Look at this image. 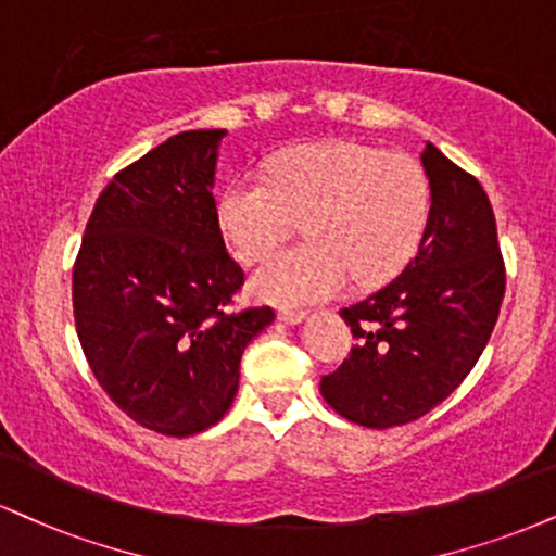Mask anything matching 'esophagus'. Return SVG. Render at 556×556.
I'll return each mask as SVG.
<instances>
[{
    "instance_id": "34e87169",
    "label": "esophagus",
    "mask_w": 556,
    "mask_h": 556,
    "mask_svg": "<svg viewBox=\"0 0 556 556\" xmlns=\"http://www.w3.org/2000/svg\"><path fill=\"white\" fill-rule=\"evenodd\" d=\"M303 318H305V311H300V307H282V311H279V320H285V324L290 326L300 324Z\"/></svg>"
}]
</instances>
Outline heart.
I'll list each match as a JSON object with an SVG mask.
<instances>
[{"mask_svg":"<svg viewBox=\"0 0 556 556\" xmlns=\"http://www.w3.org/2000/svg\"><path fill=\"white\" fill-rule=\"evenodd\" d=\"M430 217V180L417 157L333 139L282 152L271 176L243 173L219 199V225L243 261L274 256L305 219L307 243L253 277L274 303L333 298L352 279L376 287L409 264Z\"/></svg>","mask_w":556,"mask_h":556,"instance_id":"b5f03b06","label":"heart"}]
</instances>
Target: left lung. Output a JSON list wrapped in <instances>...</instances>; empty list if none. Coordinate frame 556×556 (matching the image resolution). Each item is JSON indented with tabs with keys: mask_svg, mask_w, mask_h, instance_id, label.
I'll return each mask as SVG.
<instances>
[{
	"mask_svg": "<svg viewBox=\"0 0 556 556\" xmlns=\"http://www.w3.org/2000/svg\"><path fill=\"white\" fill-rule=\"evenodd\" d=\"M422 165L432 204L417 256L393 282L342 307L357 344L320 378L326 404L372 430L425 417L464 383L505 295L486 191L430 142Z\"/></svg>",
	"mask_w": 556,
	"mask_h": 556,
	"instance_id": "8db88e82",
	"label": "left lung"
}]
</instances>
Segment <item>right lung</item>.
<instances>
[{"mask_svg":"<svg viewBox=\"0 0 556 556\" xmlns=\"http://www.w3.org/2000/svg\"><path fill=\"white\" fill-rule=\"evenodd\" d=\"M225 129L180 131L100 191L72 269V307L92 376L126 417L189 438L238 393L240 357L274 320L232 311L245 282L212 197Z\"/></svg>","mask_w":556,"mask_h":556,"instance_id":"1","label":"right lung"}]
</instances>
